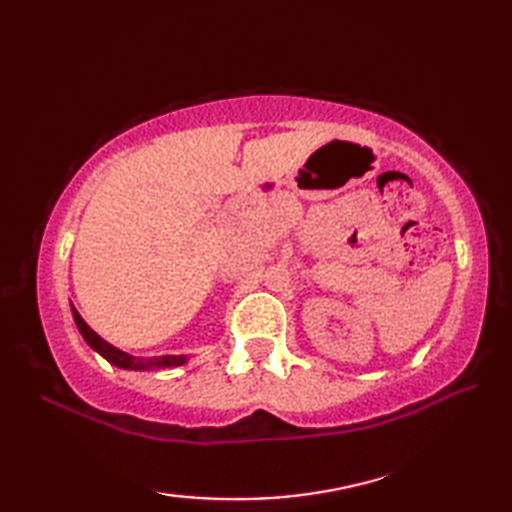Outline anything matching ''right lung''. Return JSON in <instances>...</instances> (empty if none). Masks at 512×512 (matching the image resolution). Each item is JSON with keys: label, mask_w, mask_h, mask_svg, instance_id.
<instances>
[{"label": "right lung", "mask_w": 512, "mask_h": 512, "mask_svg": "<svg viewBox=\"0 0 512 512\" xmlns=\"http://www.w3.org/2000/svg\"><path fill=\"white\" fill-rule=\"evenodd\" d=\"M72 317L76 321V328L83 334V339L88 341L92 350L99 352L103 358H107L112 365L123 367V369H147V367H178L187 363V356H156V358H140V356H129L121 350H116L114 345L103 341L99 334H96L88 323L81 319V314L72 308Z\"/></svg>", "instance_id": "right-lung-1"}]
</instances>
